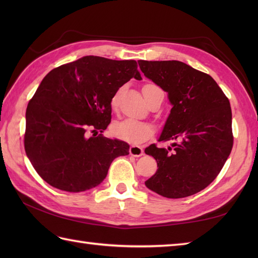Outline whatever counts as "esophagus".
<instances>
[{"label":"esophagus","instance_id":"esophagus-1","mask_svg":"<svg viewBox=\"0 0 258 258\" xmlns=\"http://www.w3.org/2000/svg\"><path fill=\"white\" fill-rule=\"evenodd\" d=\"M130 154L135 157H140L144 154V151L142 149V146L139 145H132L130 147Z\"/></svg>","mask_w":258,"mask_h":258}]
</instances>
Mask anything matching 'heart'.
Instances as JSON below:
<instances>
[{
	"label": "heart",
	"mask_w": 258,
	"mask_h": 258,
	"mask_svg": "<svg viewBox=\"0 0 258 258\" xmlns=\"http://www.w3.org/2000/svg\"><path fill=\"white\" fill-rule=\"evenodd\" d=\"M154 86L156 85L147 84L143 87V92L149 87ZM115 103H116V96L113 97L112 105H115ZM111 132L113 136L118 140L128 142V143L132 144H142L151 138L154 131H153V127L149 123L141 122V120L134 118H125L119 120V122H115L112 125Z\"/></svg>",
	"instance_id": "b5f03b06"
}]
</instances>
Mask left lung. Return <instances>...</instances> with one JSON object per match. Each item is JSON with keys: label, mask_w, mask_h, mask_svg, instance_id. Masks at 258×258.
Returning <instances> with one entry per match:
<instances>
[{"label": "left lung", "mask_w": 258, "mask_h": 258, "mask_svg": "<svg viewBox=\"0 0 258 258\" xmlns=\"http://www.w3.org/2000/svg\"><path fill=\"white\" fill-rule=\"evenodd\" d=\"M146 78L168 93L171 114L160 142L174 141L173 149L156 144L145 150L157 162L147 188L167 199H183L207 187L231 154L234 136L227 96L211 75L179 61H143Z\"/></svg>", "instance_id": "1"}]
</instances>
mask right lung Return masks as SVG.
Wrapping results in <instances>:
<instances>
[{
  "instance_id": "obj_1",
  "label": "right lung",
  "mask_w": 258,
  "mask_h": 258,
  "mask_svg": "<svg viewBox=\"0 0 258 258\" xmlns=\"http://www.w3.org/2000/svg\"><path fill=\"white\" fill-rule=\"evenodd\" d=\"M132 78L142 80L134 59L90 55L43 79L26 108L24 149L47 184L72 193L91 189L114 158L128 154L127 143L102 132L111 123L112 98Z\"/></svg>"
}]
</instances>
